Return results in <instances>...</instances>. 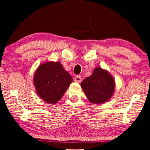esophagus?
Masks as SVG:
<instances>
[{
	"mask_svg": "<svg viewBox=\"0 0 150 150\" xmlns=\"http://www.w3.org/2000/svg\"><path fill=\"white\" fill-rule=\"evenodd\" d=\"M75 81H77V82H78V83L81 82V77L80 76H76L75 77Z\"/></svg>",
	"mask_w": 150,
	"mask_h": 150,
	"instance_id": "1",
	"label": "esophagus"
}]
</instances>
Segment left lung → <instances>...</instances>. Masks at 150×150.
<instances>
[{
	"mask_svg": "<svg viewBox=\"0 0 150 150\" xmlns=\"http://www.w3.org/2000/svg\"><path fill=\"white\" fill-rule=\"evenodd\" d=\"M81 87L89 101L99 105L107 102L112 97L115 81L107 71L97 67L90 77L81 81Z\"/></svg>",
	"mask_w": 150,
	"mask_h": 150,
	"instance_id": "obj_1",
	"label": "left lung"
}]
</instances>
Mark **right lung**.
Masks as SVG:
<instances>
[{
  "mask_svg": "<svg viewBox=\"0 0 150 150\" xmlns=\"http://www.w3.org/2000/svg\"><path fill=\"white\" fill-rule=\"evenodd\" d=\"M73 79L60 62L41 64L34 75V85L39 96L47 103L56 104Z\"/></svg>",
  "mask_w": 150,
  "mask_h": 150,
  "instance_id": "right-lung-1",
  "label": "right lung"
}]
</instances>
